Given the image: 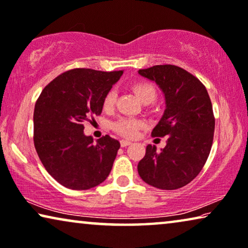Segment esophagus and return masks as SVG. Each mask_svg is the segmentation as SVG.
<instances>
[{
    "instance_id": "34e87169",
    "label": "esophagus",
    "mask_w": 248,
    "mask_h": 248,
    "mask_svg": "<svg viewBox=\"0 0 248 248\" xmlns=\"http://www.w3.org/2000/svg\"><path fill=\"white\" fill-rule=\"evenodd\" d=\"M132 143L130 142V141H126V140H122L121 141V146L122 148H125V146H128V145H131Z\"/></svg>"
}]
</instances>
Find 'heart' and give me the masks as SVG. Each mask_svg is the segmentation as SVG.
<instances>
[{
    "mask_svg": "<svg viewBox=\"0 0 248 248\" xmlns=\"http://www.w3.org/2000/svg\"><path fill=\"white\" fill-rule=\"evenodd\" d=\"M132 92L134 93L140 102L145 105L153 103L156 98V91L152 84L148 81H138L131 86ZM115 104V93L109 92L104 98V108L110 109ZM143 126V122L135 118H121L113 124L114 131L117 132L124 138H135L138 131Z\"/></svg>",
    "mask_w": 248,
    "mask_h": 248,
    "instance_id": "b5f03b06",
    "label": "heart"
}]
</instances>
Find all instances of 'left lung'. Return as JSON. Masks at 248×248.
<instances>
[{
    "label": "left lung",
    "instance_id": "left-lung-1",
    "mask_svg": "<svg viewBox=\"0 0 248 248\" xmlns=\"http://www.w3.org/2000/svg\"><path fill=\"white\" fill-rule=\"evenodd\" d=\"M138 73L159 86L166 109L152 136H168L166 148L146 146L139 162L140 177L162 190L179 189L191 182L209 156L215 117L209 95L198 78L173 64H159Z\"/></svg>",
    "mask_w": 248,
    "mask_h": 248
}]
</instances>
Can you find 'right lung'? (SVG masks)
Wrapping results in <instances>:
<instances>
[{
  "label": "right lung",
  "mask_w": 248,
  "mask_h": 248,
  "mask_svg": "<svg viewBox=\"0 0 248 248\" xmlns=\"http://www.w3.org/2000/svg\"><path fill=\"white\" fill-rule=\"evenodd\" d=\"M123 70L73 69L45 87L33 113L34 146L48 173L66 188L87 190L106 180L120 142L85 135L84 123L103 110L104 98Z\"/></svg>",
  "instance_id": "1"
}]
</instances>
